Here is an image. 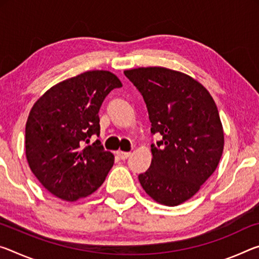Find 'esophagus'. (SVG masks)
Segmentation results:
<instances>
[{
	"mask_svg": "<svg viewBox=\"0 0 259 259\" xmlns=\"http://www.w3.org/2000/svg\"><path fill=\"white\" fill-rule=\"evenodd\" d=\"M117 154H118V157H120V159H121V160H125V159H128V158L130 157V152L118 151V152H117Z\"/></svg>",
	"mask_w": 259,
	"mask_h": 259,
	"instance_id": "obj_1",
	"label": "esophagus"
}]
</instances>
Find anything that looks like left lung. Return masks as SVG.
Returning a JSON list of instances; mask_svg holds the SVG:
<instances>
[{
	"instance_id": "obj_1",
	"label": "left lung",
	"mask_w": 259,
	"mask_h": 259,
	"mask_svg": "<svg viewBox=\"0 0 259 259\" xmlns=\"http://www.w3.org/2000/svg\"><path fill=\"white\" fill-rule=\"evenodd\" d=\"M142 94L151 134L152 161L138 180L155 202L176 206L191 198L215 170L224 151L218 108L198 81L161 67L124 71Z\"/></svg>"
}]
</instances>
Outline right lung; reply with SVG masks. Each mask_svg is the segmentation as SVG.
I'll return each mask as SVG.
<instances>
[{
  "label": "right lung",
  "mask_w": 259,
  "mask_h": 259,
  "mask_svg": "<svg viewBox=\"0 0 259 259\" xmlns=\"http://www.w3.org/2000/svg\"><path fill=\"white\" fill-rule=\"evenodd\" d=\"M122 88L109 71L93 70L53 86L35 102L25 129L32 173L47 190L68 202L91 195L114 163L99 137V110L114 89Z\"/></svg>",
  "instance_id": "obj_1"
}]
</instances>
